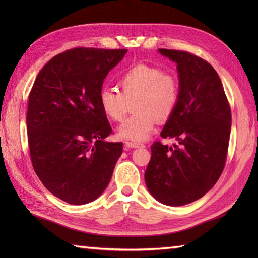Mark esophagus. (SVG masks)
<instances>
[{
	"label": "esophagus",
	"mask_w": 258,
	"mask_h": 258,
	"mask_svg": "<svg viewBox=\"0 0 258 258\" xmlns=\"http://www.w3.org/2000/svg\"><path fill=\"white\" fill-rule=\"evenodd\" d=\"M126 149H139V147H144V144L138 143V142H125Z\"/></svg>",
	"instance_id": "34e87169"
}]
</instances>
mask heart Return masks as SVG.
Here are the masks:
<instances>
[{"label": "heart", "mask_w": 258, "mask_h": 258, "mask_svg": "<svg viewBox=\"0 0 258 258\" xmlns=\"http://www.w3.org/2000/svg\"><path fill=\"white\" fill-rule=\"evenodd\" d=\"M119 91L102 89L98 103L105 116L120 122L133 103L135 114L119 126L122 139L143 141L152 134L156 119L165 122L176 109L180 89L176 76L146 64L131 68L118 80Z\"/></svg>", "instance_id": "b5f03b06"}]
</instances>
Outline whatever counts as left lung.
<instances>
[{
	"instance_id": "obj_1",
	"label": "left lung",
	"mask_w": 258,
	"mask_h": 258,
	"mask_svg": "<svg viewBox=\"0 0 258 258\" xmlns=\"http://www.w3.org/2000/svg\"><path fill=\"white\" fill-rule=\"evenodd\" d=\"M158 51L177 63L179 102L161 133L177 144L154 142L144 176L157 201L180 206L201 199L220 178L227 157L231 106L220 76L205 59L186 51Z\"/></svg>"
}]
</instances>
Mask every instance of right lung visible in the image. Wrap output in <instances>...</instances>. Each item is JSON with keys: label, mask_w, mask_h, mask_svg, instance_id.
I'll list each match as a JSON object with an SVG mask.
<instances>
[{"label": "right lung", "mask_w": 258, "mask_h": 258, "mask_svg": "<svg viewBox=\"0 0 258 258\" xmlns=\"http://www.w3.org/2000/svg\"><path fill=\"white\" fill-rule=\"evenodd\" d=\"M127 50L74 47L50 59L29 94L26 127L32 165L59 200L82 205L100 196L123 153L104 139L112 127L98 94Z\"/></svg>", "instance_id": "obj_1"}]
</instances>
